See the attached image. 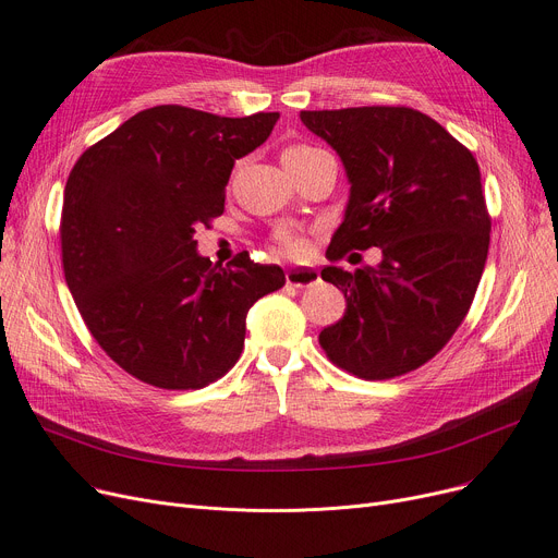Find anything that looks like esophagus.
Here are the masks:
<instances>
[{
	"label": "esophagus",
	"instance_id": "1",
	"mask_svg": "<svg viewBox=\"0 0 558 558\" xmlns=\"http://www.w3.org/2000/svg\"><path fill=\"white\" fill-rule=\"evenodd\" d=\"M317 281V272L313 268H290L286 272V283L295 286V288H304Z\"/></svg>",
	"mask_w": 558,
	"mask_h": 558
}]
</instances>
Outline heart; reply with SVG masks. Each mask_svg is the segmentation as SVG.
Returning <instances> with one entry per match:
<instances>
[{"label": "heart", "mask_w": 558, "mask_h": 558, "mask_svg": "<svg viewBox=\"0 0 558 558\" xmlns=\"http://www.w3.org/2000/svg\"><path fill=\"white\" fill-rule=\"evenodd\" d=\"M308 149H313V147H308V145H295V147L286 149V154H302V151H308ZM277 245H279V250L286 252V254H300V252L304 250V241H302V238L295 235V233H290V231L279 233Z\"/></svg>", "instance_id": "1"}]
</instances>
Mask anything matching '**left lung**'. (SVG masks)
Listing matches in <instances>:
<instances>
[{
	"label": "left lung",
	"instance_id": "obj_1",
	"mask_svg": "<svg viewBox=\"0 0 558 558\" xmlns=\"http://www.w3.org/2000/svg\"><path fill=\"white\" fill-rule=\"evenodd\" d=\"M352 183L327 258L379 247L377 268L327 265L348 308L320 331L329 361L367 381L434 359L461 327L480 286L490 216L476 158L436 120L409 106L302 111Z\"/></svg>",
	"mask_w": 558,
	"mask_h": 558
}]
</instances>
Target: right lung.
I'll list each match as a JSON object with an SVG mask.
<instances>
[{"label":"right lung","instance_id":"1","mask_svg":"<svg viewBox=\"0 0 558 558\" xmlns=\"http://www.w3.org/2000/svg\"><path fill=\"white\" fill-rule=\"evenodd\" d=\"M277 120L163 104L74 163L61 216L65 281L99 348L131 377L166 390L225 377L241 359L247 311L286 283L279 265L250 252L214 265L193 238L222 216L235 158L268 141Z\"/></svg>","mask_w":558,"mask_h":558}]
</instances>
